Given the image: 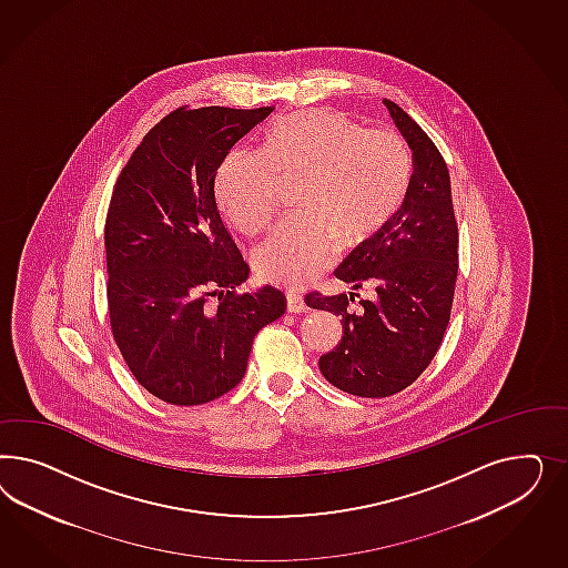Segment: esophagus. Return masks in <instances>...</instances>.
<instances>
[{"label": "esophagus", "mask_w": 568, "mask_h": 568, "mask_svg": "<svg viewBox=\"0 0 568 568\" xmlns=\"http://www.w3.org/2000/svg\"><path fill=\"white\" fill-rule=\"evenodd\" d=\"M287 312L292 314H300V312H306V304H304V297L297 295V293H287Z\"/></svg>", "instance_id": "1"}]
</instances>
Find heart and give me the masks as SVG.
Wrapping results in <instances>:
<instances>
[{"label": "heart", "mask_w": 568, "mask_h": 568, "mask_svg": "<svg viewBox=\"0 0 568 568\" xmlns=\"http://www.w3.org/2000/svg\"><path fill=\"white\" fill-rule=\"evenodd\" d=\"M408 154L389 131H364L333 110H302L276 121L260 154L233 152L216 174V197L241 233L268 223L278 179L306 176L302 216L276 223L252 252L262 278L300 287L327 264L335 241L354 247L392 221L408 190Z\"/></svg>", "instance_id": "heart-1"}]
</instances>
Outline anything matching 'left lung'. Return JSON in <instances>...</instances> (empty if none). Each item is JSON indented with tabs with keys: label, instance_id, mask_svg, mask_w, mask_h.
Listing matches in <instances>:
<instances>
[{
	"label": "left lung",
	"instance_id": "left-lung-1",
	"mask_svg": "<svg viewBox=\"0 0 568 568\" xmlns=\"http://www.w3.org/2000/svg\"><path fill=\"white\" fill-rule=\"evenodd\" d=\"M413 152V176L392 221L337 266L349 285L339 295L308 293L306 306L342 318L344 335L318 368L337 389L387 397L429 366L444 339L458 275V226L446 162L429 135L383 100ZM371 288V298H361Z\"/></svg>",
	"mask_w": 568,
	"mask_h": 568
}]
</instances>
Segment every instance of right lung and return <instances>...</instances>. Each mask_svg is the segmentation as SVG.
I'll return each mask as SVG.
<instances>
[{
  "label": "right lung",
  "instance_id": "obj_1",
  "mask_svg": "<svg viewBox=\"0 0 568 568\" xmlns=\"http://www.w3.org/2000/svg\"><path fill=\"white\" fill-rule=\"evenodd\" d=\"M271 112L179 108L143 138L112 191L103 231L112 335L133 377L172 406L231 392L256 333L285 312L271 285L235 293L250 266L214 193L224 158Z\"/></svg>",
  "mask_w": 568,
  "mask_h": 568
}]
</instances>
